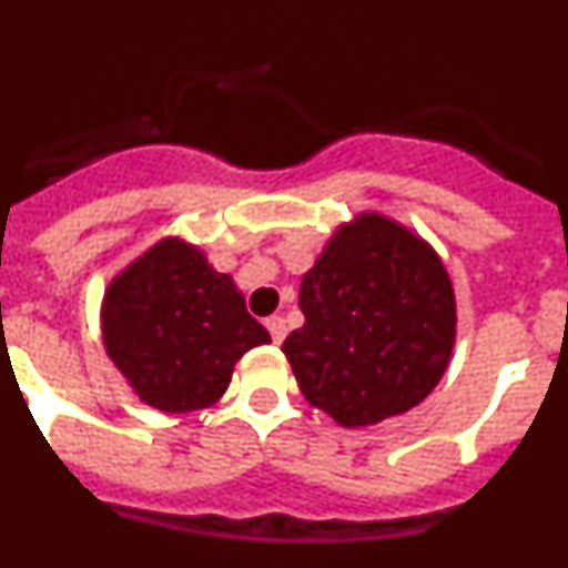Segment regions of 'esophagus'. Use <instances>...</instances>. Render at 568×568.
Masks as SVG:
<instances>
[{"mask_svg":"<svg viewBox=\"0 0 568 568\" xmlns=\"http://www.w3.org/2000/svg\"><path fill=\"white\" fill-rule=\"evenodd\" d=\"M267 329H270V335H273L275 344H281V341H284V335H287V321L281 318V315H270Z\"/></svg>","mask_w":568,"mask_h":568,"instance_id":"1","label":"esophagus"}]
</instances>
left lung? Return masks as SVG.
<instances>
[{
    "label": "left lung",
    "instance_id": "8db88e82",
    "mask_svg": "<svg viewBox=\"0 0 568 568\" xmlns=\"http://www.w3.org/2000/svg\"><path fill=\"white\" fill-rule=\"evenodd\" d=\"M304 327L281 344L301 395L346 429L409 413L453 361L458 304L415 230L364 210L338 224L301 278Z\"/></svg>",
    "mask_w": 568,
    "mask_h": 568
}]
</instances>
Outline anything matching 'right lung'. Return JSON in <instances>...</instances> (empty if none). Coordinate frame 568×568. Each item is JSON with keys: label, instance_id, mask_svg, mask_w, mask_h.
<instances>
[{"label": "right lung", "instance_id": "right-lung-1", "mask_svg": "<svg viewBox=\"0 0 568 568\" xmlns=\"http://www.w3.org/2000/svg\"><path fill=\"white\" fill-rule=\"evenodd\" d=\"M99 315L104 353L135 398L173 415L213 406L241 355L270 344L233 275L182 235L155 241L119 270Z\"/></svg>", "mask_w": 568, "mask_h": 568}]
</instances>
